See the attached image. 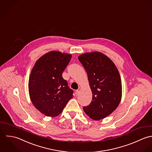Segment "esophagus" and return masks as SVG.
I'll return each instance as SVG.
<instances>
[{
	"mask_svg": "<svg viewBox=\"0 0 152 152\" xmlns=\"http://www.w3.org/2000/svg\"><path fill=\"white\" fill-rule=\"evenodd\" d=\"M79 92H80L79 90H76V91H75V94H76V96H77V95L79 94Z\"/></svg>",
	"mask_w": 152,
	"mask_h": 152,
	"instance_id": "1",
	"label": "esophagus"
}]
</instances>
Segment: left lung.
Segmentation results:
<instances>
[{
  "label": "left lung",
  "mask_w": 152,
  "mask_h": 152,
  "mask_svg": "<svg viewBox=\"0 0 152 152\" xmlns=\"http://www.w3.org/2000/svg\"><path fill=\"white\" fill-rule=\"evenodd\" d=\"M78 59L86 71L92 92L91 103L83 107L84 112L93 120L103 119L115 110L121 102L119 72L112 61L99 52L82 54Z\"/></svg>",
  "instance_id": "obj_1"
}]
</instances>
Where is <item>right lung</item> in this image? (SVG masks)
I'll return each instance as SVG.
<instances>
[{
  "label": "right lung",
  "instance_id": "obj_1",
  "mask_svg": "<svg viewBox=\"0 0 152 152\" xmlns=\"http://www.w3.org/2000/svg\"><path fill=\"white\" fill-rule=\"evenodd\" d=\"M71 58L70 54L51 51L36 61L31 71L29 80L31 101L46 116L59 115L73 97V90L62 77Z\"/></svg>",
  "mask_w": 152,
  "mask_h": 152
}]
</instances>
